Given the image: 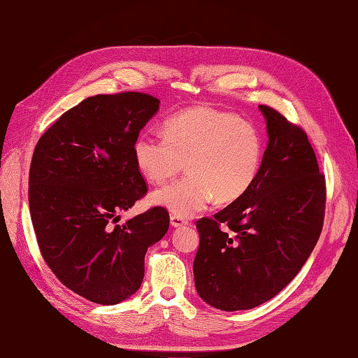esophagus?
Wrapping results in <instances>:
<instances>
[{"mask_svg":"<svg viewBox=\"0 0 358 358\" xmlns=\"http://www.w3.org/2000/svg\"><path fill=\"white\" fill-rule=\"evenodd\" d=\"M170 224H171V227H175V229H178V227H183V225H187V221L183 220V218H180V216L171 215V216H170Z\"/></svg>","mask_w":358,"mask_h":358,"instance_id":"34e87169","label":"esophagus"}]
</instances>
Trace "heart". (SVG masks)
I'll use <instances>...</instances> for the list:
<instances>
[{"instance_id": "1", "label": "heart", "mask_w": 358, "mask_h": 358, "mask_svg": "<svg viewBox=\"0 0 358 358\" xmlns=\"http://www.w3.org/2000/svg\"><path fill=\"white\" fill-rule=\"evenodd\" d=\"M162 136L143 133L133 143L136 167L145 179L164 183L187 161L188 175L155 189L150 203L180 218L216 199L234 201L251 188L263 159V140L246 119L212 107H192L167 117Z\"/></svg>"}]
</instances>
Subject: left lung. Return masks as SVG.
<instances>
[{"label":"left lung","mask_w":358,"mask_h":358,"mask_svg":"<svg viewBox=\"0 0 358 358\" xmlns=\"http://www.w3.org/2000/svg\"><path fill=\"white\" fill-rule=\"evenodd\" d=\"M268 143L242 197L197 221L199 296L222 310L252 309L282 291L315 248L326 213V176L305 129L262 104Z\"/></svg>","instance_id":"8db88e82"}]
</instances>
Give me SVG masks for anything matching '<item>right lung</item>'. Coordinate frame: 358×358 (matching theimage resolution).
<instances>
[{"instance_id":"obj_1","label":"right lung","mask_w":358,"mask_h":358,"mask_svg":"<svg viewBox=\"0 0 358 358\" xmlns=\"http://www.w3.org/2000/svg\"><path fill=\"white\" fill-rule=\"evenodd\" d=\"M158 107L143 92L88 96L59 116L32 154L28 200L41 257L69 289L99 305L134 294L148 248L169 230L161 206L116 224L148 192L133 143Z\"/></svg>"}]
</instances>
